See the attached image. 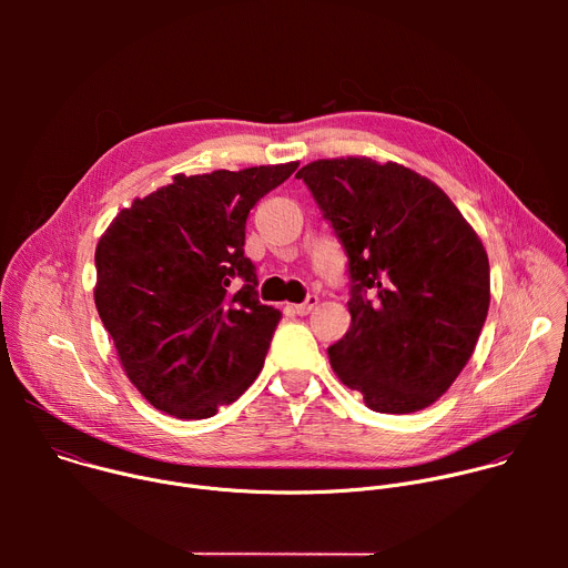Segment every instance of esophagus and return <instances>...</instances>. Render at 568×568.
I'll return each instance as SVG.
<instances>
[{"mask_svg":"<svg viewBox=\"0 0 568 568\" xmlns=\"http://www.w3.org/2000/svg\"><path fill=\"white\" fill-rule=\"evenodd\" d=\"M316 305H318V296H316V294H310V296H307L303 303L294 305V312L303 316V314H310V312H312Z\"/></svg>","mask_w":568,"mask_h":568,"instance_id":"obj_1","label":"esophagus"}]
</instances>
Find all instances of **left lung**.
<instances>
[{"mask_svg":"<svg viewBox=\"0 0 568 568\" xmlns=\"http://www.w3.org/2000/svg\"><path fill=\"white\" fill-rule=\"evenodd\" d=\"M348 256V333L328 348L337 377L379 414L434 404L465 368L490 307L476 231L427 178L368 156L296 173Z\"/></svg>","mask_w":568,"mask_h":568,"instance_id":"1","label":"left lung"}]
</instances>
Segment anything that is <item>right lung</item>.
Masks as SVG:
<instances>
[{
	"label": "right lung",
	"mask_w": 568,
	"mask_h": 568,
	"mask_svg": "<svg viewBox=\"0 0 568 568\" xmlns=\"http://www.w3.org/2000/svg\"><path fill=\"white\" fill-rule=\"evenodd\" d=\"M296 169L290 161L175 175L101 235L97 310L125 375L154 409L211 418L258 377L281 312L258 301L245 224Z\"/></svg>",
	"instance_id": "obj_1"
}]
</instances>
